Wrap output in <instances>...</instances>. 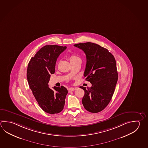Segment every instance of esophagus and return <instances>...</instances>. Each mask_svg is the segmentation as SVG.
Returning a JSON list of instances; mask_svg holds the SVG:
<instances>
[{
    "instance_id": "esophagus-1",
    "label": "esophagus",
    "mask_w": 148,
    "mask_h": 148,
    "mask_svg": "<svg viewBox=\"0 0 148 148\" xmlns=\"http://www.w3.org/2000/svg\"><path fill=\"white\" fill-rule=\"evenodd\" d=\"M76 89H77L76 87H71V88H70L69 89V92H73L74 90H76Z\"/></svg>"
}]
</instances>
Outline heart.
<instances>
[{
  "instance_id": "obj_1",
  "label": "heart",
  "mask_w": 148,
  "mask_h": 148,
  "mask_svg": "<svg viewBox=\"0 0 148 148\" xmlns=\"http://www.w3.org/2000/svg\"><path fill=\"white\" fill-rule=\"evenodd\" d=\"M69 60H70L71 63H72L73 62L76 61L77 60H81V58L75 54H71L69 56Z\"/></svg>"
}]
</instances>
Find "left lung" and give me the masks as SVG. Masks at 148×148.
Instances as JSON below:
<instances>
[{
  "label": "left lung",
  "mask_w": 148,
  "mask_h": 148,
  "mask_svg": "<svg viewBox=\"0 0 148 148\" xmlns=\"http://www.w3.org/2000/svg\"><path fill=\"white\" fill-rule=\"evenodd\" d=\"M83 51L86 56L84 72L90 88L81 86L85 92L82 99L84 108L92 113L102 111L108 105L118 81L116 62L107 49L92 42L74 45Z\"/></svg>",
  "instance_id": "obj_1"
}]
</instances>
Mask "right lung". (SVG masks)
I'll return each mask as SVG.
<instances>
[{"label": "right lung", "instance_id": "add662e5", "mask_svg": "<svg viewBox=\"0 0 148 148\" xmlns=\"http://www.w3.org/2000/svg\"><path fill=\"white\" fill-rule=\"evenodd\" d=\"M66 47L47 45L40 49L28 64L27 77L33 95L42 110L50 114L64 108L67 89L65 87H49L51 74L55 72L56 62Z\"/></svg>", "mask_w": 148, "mask_h": 148}]
</instances>
